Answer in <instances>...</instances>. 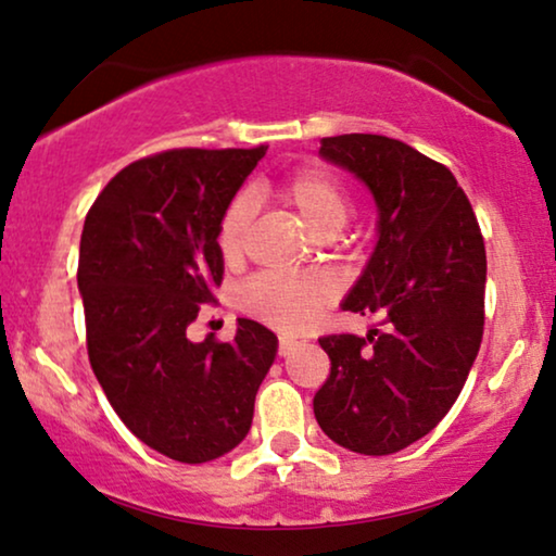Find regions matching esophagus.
<instances>
[{"label":"esophagus","mask_w":556,"mask_h":556,"mask_svg":"<svg viewBox=\"0 0 556 556\" xmlns=\"http://www.w3.org/2000/svg\"><path fill=\"white\" fill-rule=\"evenodd\" d=\"M294 348L292 338H279V355H287Z\"/></svg>","instance_id":"34e87169"}]
</instances>
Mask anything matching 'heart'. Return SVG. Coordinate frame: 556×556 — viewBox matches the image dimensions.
Here are the masks:
<instances>
[{"instance_id": "b5f03b06", "label": "heart", "mask_w": 556, "mask_h": 556, "mask_svg": "<svg viewBox=\"0 0 556 556\" xmlns=\"http://www.w3.org/2000/svg\"><path fill=\"white\" fill-rule=\"evenodd\" d=\"M279 195L305 226L320 239H330L353 213L351 192L328 169H298L279 185ZM249 195H239L228 205L218 226V251L228 264L239 262L251 224ZM332 302V285L320 274H279L262 271L239 287V307L271 328L298 332L309 328Z\"/></svg>"}]
</instances>
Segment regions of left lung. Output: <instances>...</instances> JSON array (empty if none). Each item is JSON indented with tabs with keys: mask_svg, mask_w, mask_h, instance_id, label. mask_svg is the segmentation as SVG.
<instances>
[{
	"mask_svg": "<svg viewBox=\"0 0 556 556\" xmlns=\"http://www.w3.org/2000/svg\"><path fill=\"white\" fill-rule=\"evenodd\" d=\"M320 144L379 208V241L343 302L379 325L320 338L330 376L315 419L340 447L391 455L432 432L468 379L485 323L483 233L455 175L414 147L381 135Z\"/></svg>",
	"mask_w": 556,
	"mask_h": 556,
	"instance_id": "obj_1",
	"label": "left lung"
}]
</instances>
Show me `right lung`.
<instances>
[{"label":"right lung","instance_id":"right-lung-1","mask_svg":"<svg viewBox=\"0 0 556 556\" xmlns=\"http://www.w3.org/2000/svg\"><path fill=\"white\" fill-rule=\"evenodd\" d=\"M266 147L167 150L111 177L80 233L88 361L118 419L177 463L247 438L277 336L239 317L236 338L192 343L188 325L224 279L218 226Z\"/></svg>","mask_w":556,"mask_h":556}]
</instances>
